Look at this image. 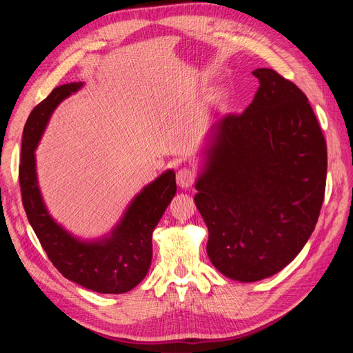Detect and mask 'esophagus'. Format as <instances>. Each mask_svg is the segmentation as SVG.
<instances>
[{
  "label": "esophagus",
  "instance_id": "34e87169",
  "mask_svg": "<svg viewBox=\"0 0 353 353\" xmlns=\"http://www.w3.org/2000/svg\"><path fill=\"white\" fill-rule=\"evenodd\" d=\"M196 172L191 168H181L176 172V184L183 188H188L194 184Z\"/></svg>",
  "mask_w": 353,
  "mask_h": 353
}]
</instances>
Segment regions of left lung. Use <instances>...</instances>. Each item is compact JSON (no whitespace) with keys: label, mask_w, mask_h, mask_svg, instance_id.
Listing matches in <instances>:
<instances>
[{"label":"left lung","mask_w":353,"mask_h":353,"mask_svg":"<svg viewBox=\"0 0 353 353\" xmlns=\"http://www.w3.org/2000/svg\"><path fill=\"white\" fill-rule=\"evenodd\" d=\"M252 73L261 85L249 108L212 125L194 196L213 266L243 283L276 274L303 249L327 179L325 138L303 91L274 69Z\"/></svg>","instance_id":"1"}]
</instances>
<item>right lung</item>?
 Segmentation results:
<instances>
[{
	"mask_svg": "<svg viewBox=\"0 0 353 353\" xmlns=\"http://www.w3.org/2000/svg\"><path fill=\"white\" fill-rule=\"evenodd\" d=\"M70 82L54 88L29 114L22 140L19 183L29 223L48 259L68 280L97 293L130 292L152 263V234L176 193L172 170L160 175L138 194L109 237L95 243L73 239L51 219L41 199L35 172V148L57 104L81 88Z\"/></svg>",
	"mask_w": 353,
	"mask_h": 353,
	"instance_id": "right-lung-1",
	"label": "right lung"
}]
</instances>
